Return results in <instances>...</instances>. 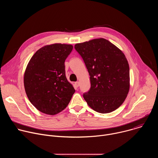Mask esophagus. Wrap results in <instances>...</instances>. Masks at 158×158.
<instances>
[{
  "label": "esophagus",
  "instance_id": "1",
  "mask_svg": "<svg viewBox=\"0 0 158 158\" xmlns=\"http://www.w3.org/2000/svg\"><path fill=\"white\" fill-rule=\"evenodd\" d=\"M74 84H75V85H76V87H78L79 86V82L78 81H77V82H76Z\"/></svg>",
  "mask_w": 158,
  "mask_h": 158
}]
</instances>
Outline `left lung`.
<instances>
[{"instance_id":"left-lung-1","label":"left lung","mask_w":158,"mask_h":158,"mask_svg":"<svg viewBox=\"0 0 158 158\" xmlns=\"http://www.w3.org/2000/svg\"><path fill=\"white\" fill-rule=\"evenodd\" d=\"M90 76L91 87L83 98L99 113H109L124 101L129 89V67L123 52L109 40L100 38L77 44Z\"/></svg>"}]
</instances>
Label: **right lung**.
Wrapping results in <instances>:
<instances>
[{
  "mask_svg": "<svg viewBox=\"0 0 158 158\" xmlns=\"http://www.w3.org/2000/svg\"><path fill=\"white\" fill-rule=\"evenodd\" d=\"M72 45L54 44L39 49L31 59L24 82L30 102L43 113L54 115L69 103L75 89L65 77L64 62Z\"/></svg>",
  "mask_w": 158,
  "mask_h": 158,
  "instance_id": "right-lung-1",
  "label": "right lung"
}]
</instances>
